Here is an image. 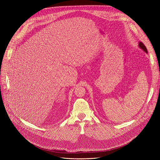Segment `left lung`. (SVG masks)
Instances as JSON below:
<instances>
[{"label": "left lung", "mask_w": 160, "mask_h": 160, "mask_svg": "<svg viewBox=\"0 0 160 160\" xmlns=\"http://www.w3.org/2000/svg\"><path fill=\"white\" fill-rule=\"evenodd\" d=\"M139 47H140V48H141L144 51H145L146 52H148V51H147V49H146V46L144 45V44L142 42H139Z\"/></svg>", "instance_id": "left-lung-1"}]
</instances>
